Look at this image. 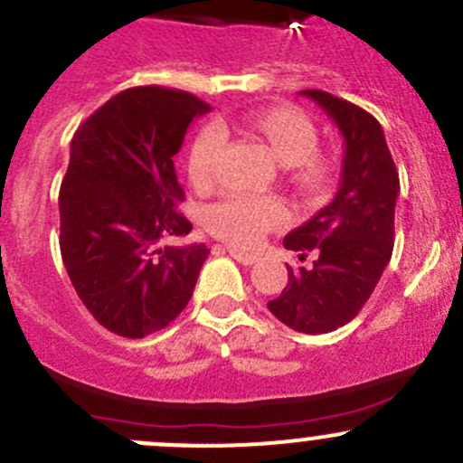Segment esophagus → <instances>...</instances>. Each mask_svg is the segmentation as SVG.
Listing matches in <instances>:
<instances>
[{
  "instance_id": "34e87169",
  "label": "esophagus",
  "mask_w": 463,
  "mask_h": 463,
  "mask_svg": "<svg viewBox=\"0 0 463 463\" xmlns=\"http://www.w3.org/2000/svg\"><path fill=\"white\" fill-rule=\"evenodd\" d=\"M227 251H230V256H233V259L242 265H251L259 260V254H256V251L241 250V247H236V245H227Z\"/></svg>"
}]
</instances>
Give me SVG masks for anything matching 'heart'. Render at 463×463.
Wrapping results in <instances>:
<instances>
[{"instance_id": "obj_1", "label": "heart", "mask_w": 463, "mask_h": 463, "mask_svg": "<svg viewBox=\"0 0 463 463\" xmlns=\"http://www.w3.org/2000/svg\"><path fill=\"white\" fill-rule=\"evenodd\" d=\"M250 126L272 146L281 164L290 166L297 189L322 191L328 182V164L317 155V128L301 109L288 105L256 109ZM227 144V128L221 121H209L191 144L186 171L191 182L200 189L216 177V164ZM207 230L213 236L233 245H256L265 233L279 230L288 222V212L279 200L268 195L232 194L207 209Z\"/></svg>"}]
</instances>
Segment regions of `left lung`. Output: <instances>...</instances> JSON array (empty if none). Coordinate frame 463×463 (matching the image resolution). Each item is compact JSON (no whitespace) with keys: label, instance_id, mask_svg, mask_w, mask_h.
Here are the masks:
<instances>
[{"label":"left lung","instance_id":"1","mask_svg":"<svg viewBox=\"0 0 463 463\" xmlns=\"http://www.w3.org/2000/svg\"><path fill=\"white\" fill-rule=\"evenodd\" d=\"M345 137L342 180L331 204L283 238V247L315 260L288 265V286L268 308L292 331L331 333L363 310L393 250L398 171L381 123L358 105L304 90Z\"/></svg>","mask_w":463,"mask_h":463}]
</instances>
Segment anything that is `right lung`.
I'll return each instance as SVG.
<instances>
[{
	"mask_svg": "<svg viewBox=\"0 0 463 463\" xmlns=\"http://www.w3.org/2000/svg\"><path fill=\"white\" fill-rule=\"evenodd\" d=\"M189 91L130 87L100 105L71 139L62 177L61 254L96 322L121 337L166 328L189 304L207 245H171L191 222L173 157L209 112Z\"/></svg>",
	"mask_w": 463,
	"mask_h": 463,
	"instance_id": "obj_1",
	"label": "right lung"
}]
</instances>
